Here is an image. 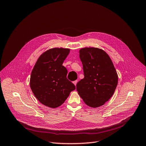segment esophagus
Here are the masks:
<instances>
[{
  "instance_id": "esophagus-1",
  "label": "esophagus",
  "mask_w": 146,
  "mask_h": 146,
  "mask_svg": "<svg viewBox=\"0 0 146 146\" xmlns=\"http://www.w3.org/2000/svg\"><path fill=\"white\" fill-rule=\"evenodd\" d=\"M77 83H78V80H75V81H74L73 82V84H74V85L76 86V84H77Z\"/></svg>"
}]
</instances>
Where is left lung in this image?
Returning a JSON list of instances; mask_svg holds the SVG:
<instances>
[{"label":"left lung","mask_w":146,"mask_h":146,"mask_svg":"<svg viewBox=\"0 0 146 146\" xmlns=\"http://www.w3.org/2000/svg\"><path fill=\"white\" fill-rule=\"evenodd\" d=\"M84 78L76 85V90L84 103L93 108L104 105L113 96L118 76L110 56L98 48L79 50Z\"/></svg>","instance_id":"left-lung-1"}]
</instances>
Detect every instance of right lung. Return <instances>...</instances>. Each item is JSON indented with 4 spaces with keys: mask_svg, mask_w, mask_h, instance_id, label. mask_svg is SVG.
Returning a JSON list of instances; mask_svg holds the SVG:
<instances>
[{
    "mask_svg": "<svg viewBox=\"0 0 146 146\" xmlns=\"http://www.w3.org/2000/svg\"><path fill=\"white\" fill-rule=\"evenodd\" d=\"M70 49L54 48L44 52L31 71L30 86L40 103L55 109L64 103L75 86L67 78V70L62 63Z\"/></svg>",
    "mask_w": 146,
    "mask_h": 146,
    "instance_id": "right-lung-1",
    "label": "right lung"
}]
</instances>
